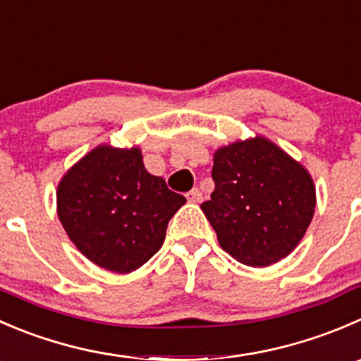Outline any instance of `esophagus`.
<instances>
[{
    "mask_svg": "<svg viewBox=\"0 0 361 361\" xmlns=\"http://www.w3.org/2000/svg\"><path fill=\"white\" fill-rule=\"evenodd\" d=\"M185 196H188L189 203H200V202H202V192H200V189H196V188L191 189V191H189Z\"/></svg>",
    "mask_w": 361,
    "mask_h": 361,
    "instance_id": "obj_1",
    "label": "esophagus"
}]
</instances>
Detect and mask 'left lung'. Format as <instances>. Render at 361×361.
Wrapping results in <instances>:
<instances>
[{"label": "left lung", "instance_id": "left-lung-1", "mask_svg": "<svg viewBox=\"0 0 361 361\" xmlns=\"http://www.w3.org/2000/svg\"><path fill=\"white\" fill-rule=\"evenodd\" d=\"M216 189L202 210L219 245L247 267L286 258L312 221L316 185L309 170L256 135L214 152Z\"/></svg>", "mask_w": 361, "mask_h": 361}]
</instances>
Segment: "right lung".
Masks as SVG:
<instances>
[{"label": "right lung", "instance_id": "right-lung-1", "mask_svg": "<svg viewBox=\"0 0 361 361\" xmlns=\"http://www.w3.org/2000/svg\"><path fill=\"white\" fill-rule=\"evenodd\" d=\"M58 217L75 247L94 265L130 274L165 242L169 221L185 203L145 170L140 147L102 144L61 177Z\"/></svg>", "mask_w": 361, "mask_h": 361}]
</instances>
